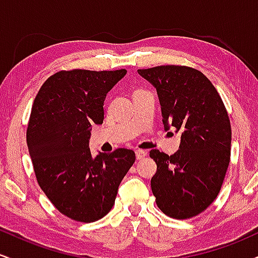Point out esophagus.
<instances>
[{"mask_svg":"<svg viewBox=\"0 0 258 258\" xmlns=\"http://www.w3.org/2000/svg\"><path fill=\"white\" fill-rule=\"evenodd\" d=\"M147 155H148V153L146 152V150H142V149L136 150V158H137L138 160L144 159V158H146Z\"/></svg>","mask_w":258,"mask_h":258,"instance_id":"34e87169","label":"esophagus"}]
</instances>
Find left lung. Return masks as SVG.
<instances>
[{"label":"left lung","mask_w":258,"mask_h":258,"mask_svg":"<svg viewBox=\"0 0 258 258\" xmlns=\"http://www.w3.org/2000/svg\"><path fill=\"white\" fill-rule=\"evenodd\" d=\"M138 74L156 88L165 130L180 133L173 155L150 150L158 166L150 182L156 205L172 218H191L214 203L229 165L226 106L211 81L193 68L160 65Z\"/></svg>","instance_id":"left-lung-1"}]
</instances>
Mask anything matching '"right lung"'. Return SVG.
<instances>
[{
    "mask_svg": "<svg viewBox=\"0 0 258 258\" xmlns=\"http://www.w3.org/2000/svg\"><path fill=\"white\" fill-rule=\"evenodd\" d=\"M127 70H61L41 86L31 108L26 143L38 185L74 221L103 218L136 160L133 150L91 154V126L104 120L106 93Z\"/></svg>",
    "mask_w": 258,
    "mask_h": 258,
    "instance_id": "right-lung-1",
    "label": "right lung"
}]
</instances>
